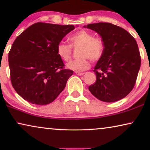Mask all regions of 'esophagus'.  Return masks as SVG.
<instances>
[{
  "label": "esophagus",
  "instance_id": "esophagus-1",
  "mask_svg": "<svg viewBox=\"0 0 150 150\" xmlns=\"http://www.w3.org/2000/svg\"><path fill=\"white\" fill-rule=\"evenodd\" d=\"M76 74L79 75V76H83L84 74L83 72H79V71H76Z\"/></svg>",
  "mask_w": 150,
  "mask_h": 150
}]
</instances>
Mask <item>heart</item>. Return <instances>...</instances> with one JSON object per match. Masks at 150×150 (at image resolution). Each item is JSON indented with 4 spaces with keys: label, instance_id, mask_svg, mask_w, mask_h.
<instances>
[{
    "label": "heart",
    "instance_id": "b5f03b06",
    "mask_svg": "<svg viewBox=\"0 0 150 150\" xmlns=\"http://www.w3.org/2000/svg\"><path fill=\"white\" fill-rule=\"evenodd\" d=\"M70 45L73 48H80L79 57L81 58L69 61L66 67L76 71H85L89 67L90 60H99L104 54V41L100 38H94L92 33L86 30L78 31L69 38ZM65 42H59L57 46V52L63 61H67L71 58V48Z\"/></svg>",
    "mask_w": 150,
    "mask_h": 150
}]
</instances>
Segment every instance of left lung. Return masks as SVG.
<instances>
[{
	"instance_id": "obj_1",
	"label": "left lung",
	"mask_w": 150,
	"mask_h": 150,
	"mask_svg": "<svg viewBox=\"0 0 150 150\" xmlns=\"http://www.w3.org/2000/svg\"><path fill=\"white\" fill-rule=\"evenodd\" d=\"M84 27L99 34L105 46L94 67L96 81L89 87V91L105 102L122 100L132 90L141 67L136 40L127 30L110 23L89 24Z\"/></svg>"
}]
</instances>
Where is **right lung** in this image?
Returning <instances> with one entry per match:
<instances>
[{
  "mask_svg": "<svg viewBox=\"0 0 150 150\" xmlns=\"http://www.w3.org/2000/svg\"><path fill=\"white\" fill-rule=\"evenodd\" d=\"M74 28V25L38 22L14 41L8 57L11 81L24 100L46 105L65 89L73 71L63 68L57 46Z\"/></svg>",
  "mask_w": 150,
  "mask_h": 150,
  "instance_id": "add662e5",
  "label": "right lung"
}]
</instances>
